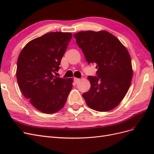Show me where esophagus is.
<instances>
[{"label": "esophagus", "instance_id": "obj_1", "mask_svg": "<svg viewBox=\"0 0 154 154\" xmlns=\"http://www.w3.org/2000/svg\"><path fill=\"white\" fill-rule=\"evenodd\" d=\"M74 82H75V83H77V82H80V78H74Z\"/></svg>", "mask_w": 154, "mask_h": 154}]
</instances>
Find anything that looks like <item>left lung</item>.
Segmentation results:
<instances>
[{"instance_id":"obj_1","label":"left lung","mask_w":154,"mask_h":154,"mask_svg":"<svg viewBox=\"0 0 154 154\" xmlns=\"http://www.w3.org/2000/svg\"><path fill=\"white\" fill-rule=\"evenodd\" d=\"M88 64L96 63V76H88L91 88L83 94L91 109L106 112L118 106L132 78L131 58L121 42L105 31H81L74 35Z\"/></svg>"}]
</instances>
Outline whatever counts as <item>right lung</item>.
Listing matches in <instances>:
<instances>
[{
	"label": "right lung",
	"mask_w": 154,
	"mask_h": 154,
	"mask_svg": "<svg viewBox=\"0 0 154 154\" xmlns=\"http://www.w3.org/2000/svg\"><path fill=\"white\" fill-rule=\"evenodd\" d=\"M71 38V32H48L30 41L18 56V86L26 98L43 113L62 109L72 87V78L54 76Z\"/></svg>",
	"instance_id": "right-lung-1"
}]
</instances>
